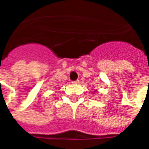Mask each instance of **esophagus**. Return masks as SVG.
I'll list each match as a JSON object with an SVG mask.
<instances>
[{
    "label": "esophagus",
    "instance_id": "esophagus-1",
    "mask_svg": "<svg viewBox=\"0 0 149 149\" xmlns=\"http://www.w3.org/2000/svg\"><path fill=\"white\" fill-rule=\"evenodd\" d=\"M72 84H78L79 83H80V81H72Z\"/></svg>",
    "mask_w": 149,
    "mask_h": 149
}]
</instances>
